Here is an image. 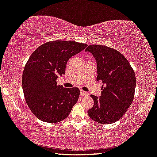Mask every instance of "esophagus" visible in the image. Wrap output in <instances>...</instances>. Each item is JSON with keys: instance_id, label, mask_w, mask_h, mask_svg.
I'll return each mask as SVG.
<instances>
[{"instance_id": "34e87169", "label": "esophagus", "mask_w": 157, "mask_h": 157, "mask_svg": "<svg viewBox=\"0 0 157 157\" xmlns=\"http://www.w3.org/2000/svg\"><path fill=\"white\" fill-rule=\"evenodd\" d=\"M80 95H81V96H86L89 95V94L87 93V92L84 91L83 90H80Z\"/></svg>"}]
</instances>
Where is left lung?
I'll return each instance as SVG.
<instances>
[{"mask_svg": "<svg viewBox=\"0 0 157 157\" xmlns=\"http://www.w3.org/2000/svg\"><path fill=\"white\" fill-rule=\"evenodd\" d=\"M97 64V81L103 83L101 96L91 95L94 105L87 111L96 122L109 124L119 120L132 103L136 76L123 54L110 47L91 44L86 49Z\"/></svg>", "mask_w": 157, "mask_h": 157, "instance_id": "8db88e82", "label": "left lung"}]
</instances>
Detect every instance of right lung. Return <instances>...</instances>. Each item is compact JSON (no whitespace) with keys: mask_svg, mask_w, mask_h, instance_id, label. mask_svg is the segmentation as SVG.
<instances>
[{"mask_svg":"<svg viewBox=\"0 0 157 157\" xmlns=\"http://www.w3.org/2000/svg\"><path fill=\"white\" fill-rule=\"evenodd\" d=\"M86 46L72 40L47 42L29 57L22 75V89L30 110L41 121L63 120L77 103L79 89L57 85L56 79L65 74L69 59Z\"/></svg>","mask_w":157,"mask_h":157,"instance_id":"1","label":"right lung"}]
</instances>
